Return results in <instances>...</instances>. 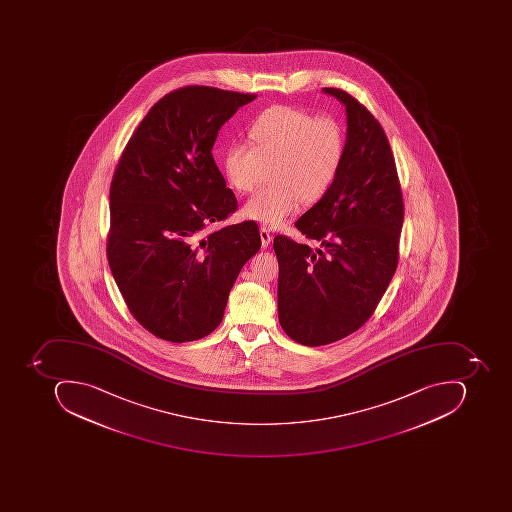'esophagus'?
<instances>
[{"label":"esophagus","mask_w":512,"mask_h":512,"mask_svg":"<svg viewBox=\"0 0 512 512\" xmlns=\"http://www.w3.org/2000/svg\"><path fill=\"white\" fill-rule=\"evenodd\" d=\"M260 238H261V246H263V249L268 248L269 244H271V234H269L268 229L266 228H260Z\"/></svg>","instance_id":"1"}]
</instances>
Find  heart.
<instances>
[{
	"label": "heart",
	"instance_id": "heart-1",
	"mask_svg": "<svg viewBox=\"0 0 512 512\" xmlns=\"http://www.w3.org/2000/svg\"><path fill=\"white\" fill-rule=\"evenodd\" d=\"M251 144L234 143L221 158L224 177L234 191L249 194L271 167L269 188L244 204L249 220L280 228L297 214L301 201L315 203L328 194L346 155L340 121L317 117L297 107L264 109L249 126Z\"/></svg>",
	"mask_w": 512,
	"mask_h": 512
}]
</instances>
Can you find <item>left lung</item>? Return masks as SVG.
<instances>
[{
	"label": "left lung",
	"mask_w": 512,
	"mask_h": 512,
	"mask_svg": "<svg viewBox=\"0 0 512 512\" xmlns=\"http://www.w3.org/2000/svg\"><path fill=\"white\" fill-rule=\"evenodd\" d=\"M345 104L346 155L337 180L295 228L320 244L274 238L278 320L292 340L323 346L348 337L374 314L398 264L403 195L383 127L348 92L323 87Z\"/></svg>",
	"instance_id": "8db88e82"
}]
</instances>
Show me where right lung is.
I'll return each instance as SVG.
<instances>
[{"mask_svg": "<svg viewBox=\"0 0 512 512\" xmlns=\"http://www.w3.org/2000/svg\"><path fill=\"white\" fill-rule=\"evenodd\" d=\"M257 95L186 86L151 107L111 183L107 261L127 308L161 340L211 334L261 246L255 221L204 229L237 211L214 161L218 131Z\"/></svg>", "mask_w": 512, "mask_h": 512, "instance_id": "obj_1", "label": "right lung"}]
</instances>
